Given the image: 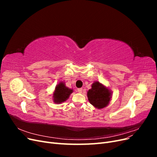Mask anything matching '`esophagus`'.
Returning a JSON list of instances; mask_svg holds the SVG:
<instances>
[{"mask_svg":"<svg viewBox=\"0 0 157 157\" xmlns=\"http://www.w3.org/2000/svg\"><path fill=\"white\" fill-rule=\"evenodd\" d=\"M77 91L79 93H82V88H78L77 89Z\"/></svg>","mask_w":157,"mask_h":157,"instance_id":"1","label":"esophagus"}]
</instances>
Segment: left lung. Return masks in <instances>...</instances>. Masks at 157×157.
<instances>
[{
  "label": "left lung",
  "mask_w": 157,
  "mask_h": 157,
  "mask_svg": "<svg viewBox=\"0 0 157 157\" xmlns=\"http://www.w3.org/2000/svg\"><path fill=\"white\" fill-rule=\"evenodd\" d=\"M88 101L92 105L99 109L107 107L112 98L110 89L98 81L92 84V88L87 92Z\"/></svg>",
  "instance_id": "8db88e82"
}]
</instances>
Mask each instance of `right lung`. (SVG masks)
Segmentation results:
<instances>
[{
	"label": "right lung",
	"instance_id": "add662e5",
	"mask_svg": "<svg viewBox=\"0 0 157 157\" xmlns=\"http://www.w3.org/2000/svg\"><path fill=\"white\" fill-rule=\"evenodd\" d=\"M73 90L65 86L64 82H60L56 85L53 93V101L55 103H61L65 101L69 98Z\"/></svg>",
	"mask_w": 157,
	"mask_h": 157
}]
</instances>
